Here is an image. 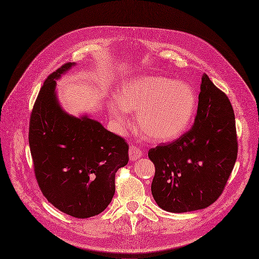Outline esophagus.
I'll return each mask as SVG.
<instances>
[{"label":"esophagus","mask_w":259,"mask_h":259,"mask_svg":"<svg viewBox=\"0 0 259 259\" xmlns=\"http://www.w3.org/2000/svg\"><path fill=\"white\" fill-rule=\"evenodd\" d=\"M142 157V150L138 146H131L129 148V158L131 161H137Z\"/></svg>","instance_id":"1"}]
</instances>
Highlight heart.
<instances>
[{"label":"heart","instance_id":"obj_1","mask_svg":"<svg viewBox=\"0 0 259 259\" xmlns=\"http://www.w3.org/2000/svg\"><path fill=\"white\" fill-rule=\"evenodd\" d=\"M195 105V95L188 84L163 75H145L122 82L109 110L120 127L128 126V111L137 112L143 136L164 143L178 139L188 129Z\"/></svg>","mask_w":259,"mask_h":259}]
</instances>
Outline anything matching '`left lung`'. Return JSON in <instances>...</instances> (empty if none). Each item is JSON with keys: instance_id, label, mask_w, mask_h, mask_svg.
I'll use <instances>...</instances> for the list:
<instances>
[{"instance_id": "obj_1", "label": "left lung", "mask_w": 259, "mask_h": 259, "mask_svg": "<svg viewBox=\"0 0 259 259\" xmlns=\"http://www.w3.org/2000/svg\"><path fill=\"white\" fill-rule=\"evenodd\" d=\"M235 114L224 92L202 76L192 128L169 144L148 151L156 171L151 193L168 212H188L213 204L237 160Z\"/></svg>"}]
</instances>
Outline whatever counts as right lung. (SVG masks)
<instances>
[{"label":"right lung","instance_id":"right-lung-1","mask_svg":"<svg viewBox=\"0 0 259 259\" xmlns=\"http://www.w3.org/2000/svg\"><path fill=\"white\" fill-rule=\"evenodd\" d=\"M73 65L64 64L44 82L32 110L28 143L35 177L48 202L66 214L86 219L111 203L115 174L128 163L129 146L99 121L63 111L55 80Z\"/></svg>","mask_w":259,"mask_h":259}]
</instances>
